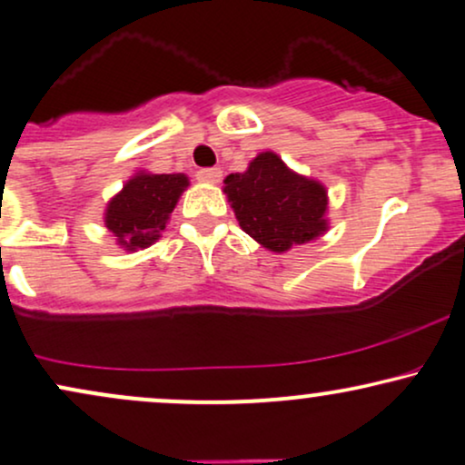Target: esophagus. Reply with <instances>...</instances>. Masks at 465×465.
Returning a JSON list of instances; mask_svg holds the SVG:
<instances>
[{
    "mask_svg": "<svg viewBox=\"0 0 465 465\" xmlns=\"http://www.w3.org/2000/svg\"><path fill=\"white\" fill-rule=\"evenodd\" d=\"M221 178H223V172L219 167L199 169V172H197V180L199 182H208V184H216V182H221Z\"/></svg>",
    "mask_w": 465,
    "mask_h": 465,
    "instance_id": "esophagus-1",
    "label": "esophagus"
}]
</instances>
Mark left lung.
Masks as SVG:
<instances>
[{
  "mask_svg": "<svg viewBox=\"0 0 465 465\" xmlns=\"http://www.w3.org/2000/svg\"><path fill=\"white\" fill-rule=\"evenodd\" d=\"M225 195L242 232L263 249L285 252L328 229L326 189L292 172L274 152H262L244 173H229Z\"/></svg>",
  "mask_w": 465,
  "mask_h": 465,
  "instance_id": "obj_1",
  "label": "left lung"
}]
</instances>
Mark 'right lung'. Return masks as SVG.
Instances as JSON below:
<instances>
[{"label":"right lung","mask_w":465,"mask_h":465,"mask_svg":"<svg viewBox=\"0 0 465 465\" xmlns=\"http://www.w3.org/2000/svg\"><path fill=\"white\" fill-rule=\"evenodd\" d=\"M189 186L184 173L141 172L126 182L124 189L107 203L104 227L126 251L145 249L161 238L169 214Z\"/></svg>","instance_id":"1"}]
</instances>
